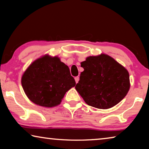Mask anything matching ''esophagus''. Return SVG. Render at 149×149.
<instances>
[{
    "mask_svg": "<svg viewBox=\"0 0 149 149\" xmlns=\"http://www.w3.org/2000/svg\"><path fill=\"white\" fill-rule=\"evenodd\" d=\"M79 77L78 76L75 77V83H76V84H77L78 81H79Z\"/></svg>",
    "mask_w": 149,
    "mask_h": 149,
    "instance_id": "obj_1",
    "label": "esophagus"
}]
</instances>
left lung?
I'll return each instance as SVG.
<instances>
[{
    "mask_svg": "<svg viewBox=\"0 0 149 149\" xmlns=\"http://www.w3.org/2000/svg\"><path fill=\"white\" fill-rule=\"evenodd\" d=\"M84 71L80 74L75 89L91 107L108 109L118 104L130 88L129 72L108 55L87 57L81 62Z\"/></svg>",
    "mask_w": 149,
    "mask_h": 149,
    "instance_id": "1",
    "label": "left lung"
}]
</instances>
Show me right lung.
I'll use <instances>...</instances> for the list:
<instances>
[{"instance_id": "right-lung-1", "label": "right lung", "mask_w": 149, "mask_h": 149, "mask_svg": "<svg viewBox=\"0 0 149 149\" xmlns=\"http://www.w3.org/2000/svg\"><path fill=\"white\" fill-rule=\"evenodd\" d=\"M22 85L34 104L51 108L59 105L68 91L75 85L67 65L49 54L33 62L22 77Z\"/></svg>"}]
</instances>
